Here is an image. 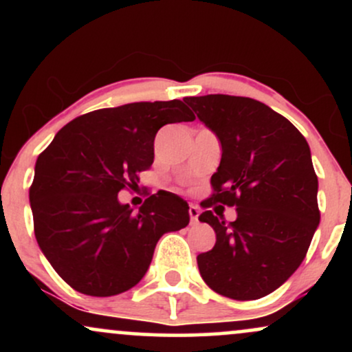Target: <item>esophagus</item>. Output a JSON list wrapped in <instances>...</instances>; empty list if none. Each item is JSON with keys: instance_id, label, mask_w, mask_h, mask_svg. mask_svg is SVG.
<instances>
[{"instance_id": "obj_1", "label": "esophagus", "mask_w": 352, "mask_h": 352, "mask_svg": "<svg viewBox=\"0 0 352 352\" xmlns=\"http://www.w3.org/2000/svg\"><path fill=\"white\" fill-rule=\"evenodd\" d=\"M188 213H190V220H192V223H199L200 208L197 207V205H190V208H188Z\"/></svg>"}]
</instances>
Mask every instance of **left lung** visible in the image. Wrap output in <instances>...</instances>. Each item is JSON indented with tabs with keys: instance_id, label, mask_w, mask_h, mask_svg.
Here are the masks:
<instances>
[{
	"instance_id": "obj_1",
	"label": "left lung",
	"mask_w": 352,
	"mask_h": 352,
	"mask_svg": "<svg viewBox=\"0 0 352 352\" xmlns=\"http://www.w3.org/2000/svg\"><path fill=\"white\" fill-rule=\"evenodd\" d=\"M184 100L221 144L213 195L200 204L199 220L217 233L215 246L197 256L201 278L232 300L263 298L296 272L319 225L309 145L260 100L225 94ZM217 203L236 206L237 220L225 222Z\"/></svg>"
}]
</instances>
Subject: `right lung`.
I'll list each match as a JSON object with an SVG mask.
<instances>
[{
  "mask_svg": "<svg viewBox=\"0 0 352 352\" xmlns=\"http://www.w3.org/2000/svg\"><path fill=\"white\" fill-rule=\"evenodd\" d=\"M192 120L177 99L99 109L64 125L39 153L30 188L34 235L76 292H127L147 273L160 236L187 227L188 205L175 193L159 190L137 213L117 193L151 168L160 127Z\"/></svg>",
  "mask_w": 352,
  "mask_h": 352,
  "instance_id": "add662e5",
  "label": "right lung"
}]
</instances>
